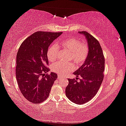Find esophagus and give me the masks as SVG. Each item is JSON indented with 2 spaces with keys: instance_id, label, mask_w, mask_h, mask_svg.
I'll use <instances>...</instances> for the list:
<instances>
[{
  "instance_id": "1",
  "label": "esophagus",
  "mask_w": 126,
  "mask_h": 126,
  "mask_svg": "<svg viewBox=\"0 0 126 126\" xmlns=\"http://www.w3.org/2000/svg\"><path fill=\"white\" fill-rule=\"evenodd\" d=\"M62 78H63V77H62L61 76H58V79H62Z\"/></svg>"
}]
</instances>
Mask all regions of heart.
I'll list each match as a JSON object with an SVG mask.
<instances>
[{"label":"heart","instance_id":"1","mask_svg":"<svg viewBox=\"0 0 126 126\" xmlns=\"http://www.w3.org/2000/svg\"><path fill=\"white\" fill-rule=\"evenodd\" d=\"M64 50L70 53L69 61H73L77 66L83 63L87 58L89 47L86 43L81 42L76 38H70L60 43ZM59 53L58 48L55 44L49 47L47 53L48 61L52 62L56 60ZM51 70L54 73L63 76L74 69V65L71 63L57 62L51 65Z\"/></svg>","mask_w":126,"mask_h":126}]
</instances>
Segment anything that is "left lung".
<instances>
[{
  "mask_svg": "<svg viewBox=\"0 0 126 126\" xmlns=\"http://www.w3.org/2000/svg\"><path fill=\"white\" fill-rule=\"evenodd\" d=\"M86 38L89 47L87 58L80 67L73 73L81 77L79 82L76 79H68L65 88L66 96L74 103L82 104L95 96L103 80L104 57L98 41L86 31L79 32Z\"/></svg>",
  "mask_w": 126,
  "mask_h": 126,
  "instance_id": "obj_1",
  "label": "left lung"
}]
</instances>
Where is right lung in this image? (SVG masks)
Here are the masks:
<instances>
[{
    "mask_svg": "<svg viewBox=\"0 0 126 126\" xmlns=\"http://www.w3.org/2000/svg\"><path fill=\"white\" fill-rule=\"evenodd\" d=\"M62 32H37L24 40L16 55V78L21 93L28 101L38 104L45 101L57 74L47 68V53L53 40Z\"/></svg>",
    "mask_w": 126,
    "mask_h": 126,
    "instance_id": "add662e5",
    "label": "right lung"
}]
</instances>
